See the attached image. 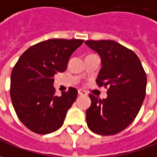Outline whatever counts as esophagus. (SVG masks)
<instances>
[{
    "label": "esophagus",
    "mask_w": 157,
    "mask_h": 157,
    "mask_svg": "<svg viewBox=\"0 0 157 157\" xmlns=\"http://www.w3.org/2000/svg\"><path fill=\"white\" fill-rule=\"evenodd\" d=\"M78 95H80V96H82V95H86V92H85V90H78Z\"/></svg>",
    "instance_id": "esophagus-1"
}]
</instances>
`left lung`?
I'll use <instances>...</instances> for the list:
<instances>
[{"label":"left lung","mask_w":157,"mask_h":157,"mask_svg":"<svg viewBox=\"0 0 157 157\" xmlns=\"http://www.w3.org/2000/svg\"><path fill=\"white\" fill-rule=\"evenodd\" d=\"M85 44L101 58L97 83L109 86L105 99L90 95L91 104L86 110L87 125L97 134H116L134 121L141 109L146 74L137 55L121 44L112 40H88Z\"/></svg>","instance_id":"1"}]
</instances>
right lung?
<instances>
[{"label":"right lung","mask_w":157,"mask_h":157,"mask_svg":"<svg viewBox=\"0 0 157 157\" xmlns=\"http://www.w3.org/2000/svg\"><path fill=\"white\" fill-rule=\"evenodd\" d=\"M83 42L46 40L29 48L20 56L11 73L10 96L18 117L28 129L48 134L63 125L78 90L70 87L57 97L54 77L67 69L72 53Z\"/></svg>","instance_id":"right-lung-1"}]
</instances>
